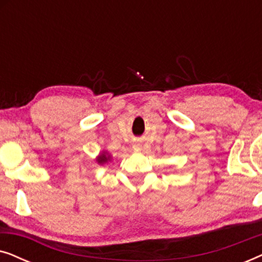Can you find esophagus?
Listing matches in <instances>:
<instances>
[{"instance_id": "34e87169", "label": "esophagus", "mask_w": 262, "mask_h": 262, "mask_svg": "<svg viewBox=\"0 0 262 262\" xmlns=\"http://www.w3.org/2000/svg\"><path fill=\"white\" fill-rule=\"evenodd\" d=\"M136 146V148H138V145H135Z\"/></svg>"}]
</instances>
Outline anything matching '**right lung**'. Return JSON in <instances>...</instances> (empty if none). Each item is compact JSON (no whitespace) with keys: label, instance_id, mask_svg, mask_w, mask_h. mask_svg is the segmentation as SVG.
<instances>
[{"label":"right lung","instance_id":"1","mask_svg":"<svg viewBox=\"0 0 262 262\" xmlns=\"http://www.w3.org/2000/svg\"><path fill=\"white\" fill-rule=\"evenodd\" d=\"M110 160V156H107L106 154H102V155H100L98 157V162L99 163H103V162H107V161Z\"/></svg>","mask_w":262,"mask_h":262}]
</instances>
